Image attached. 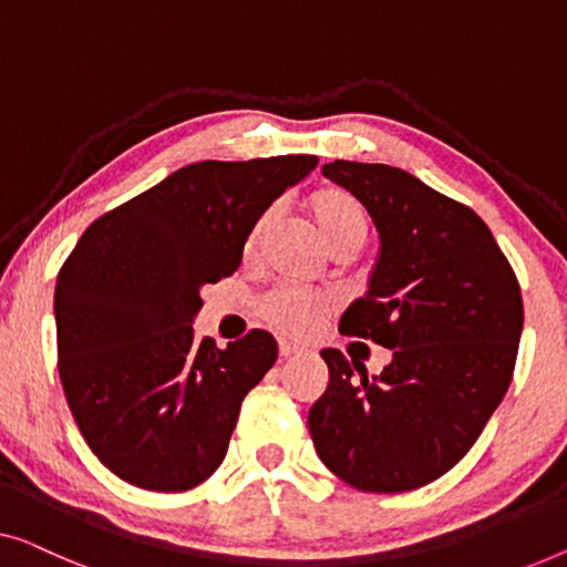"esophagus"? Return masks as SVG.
<instances>
[{
	"label": "esophagus",
	"mask_w": 567,
	"mask_h": 567,
	"mask_svg": "<svg viewBox=\"0 0 567 567\" xmlns=\"http://www.w3.org/2000/svg\"><path fill=\"white\" fill-rule=\"evenodd\" d=\"M303 348H299V344H293V342H289V340H281L278 342V352H281L284 358H291V355H299Z\"/></svg>",
	"instance_id": "obj_1"
}]
</instances>
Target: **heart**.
Wrapping results in <instances>:
<instances>
[{"label":"heart","instance_id":"heart-1","mask_svg":"<svg viewBox=\"0 0 567 567\" xmlns=\"http://www.w3.org/2000/svg\"><path fill=\"white\" fill-rule=\"evenodd\" d=\"M307 215L315 225L319 240L324 243L327 250L338 248H352L355 250L363 243L368 219L365 212L355 202V196H350L344 188L338 186H322L317 192H311L303 202ZM276 217V209H268L264 217L258 219V225L252 227L250 245L258 240V235L270 225V219ZM332 303L327 297L319 293H303V291H274L268 293L260 303V311L268 319L270 327H276L278 332L291 334V338H307L322 324V319L330 315Z\"/></svg>","mask_w":567,"mask_h":567}]
</instances>
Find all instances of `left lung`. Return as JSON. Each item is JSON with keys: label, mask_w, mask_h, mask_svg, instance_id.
I'll use <instances>...</instances> for the list:
<instances>
[{"label": "left lung", "mask_w": 567, "mask_h": 567, "mask_svg": "<svg viewBox=\"0 0 567 567\" xmlns=\"http://www.w3.org/2000/svg\"><path fill=\"white\" fill-rule=\"evenodd\" d=\"M322 174L355 196L379 233L368 291L342 334L391 350L379 375L327 348L330 383L309 409L315 450L368 494H401L447 473L512 383L524 307L486 223L406 171L334 161Z\"/></svg>", "instance_id": "8db88e82"}]
</instances>
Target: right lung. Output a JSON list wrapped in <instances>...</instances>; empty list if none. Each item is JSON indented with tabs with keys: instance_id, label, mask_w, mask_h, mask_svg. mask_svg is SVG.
<instances>
[{
	"instance_id": "right-lung-1",
	"label": "right lung",
	"mask_w": 567,
	"mask_h": 567,
	"mask_svg": "<svg viewBox=\"0 0 567 567\" xmlns=\"http://www.w3.org/2000/svg\"><path fill=\"white\" fill-rule=\"evenodd\" d=\"M317 155L199 161L86 227L55 281L59 373L92 453L137 488L178 494L225 461L243 399L270 371L266 330L194 338L202 286L233 276L264 212Z\"/></svg>"
}]
</instances>
